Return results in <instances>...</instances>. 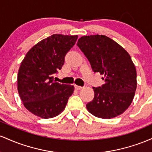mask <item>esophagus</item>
Segmentation results:
<instances>
[{
  "instance_id": "obj_1",
  "label": "esophagus",
  "mask_w": 152,
  "mask_h": 152,
  "mask_svg": "<svg viewBox=\"0 0 152 152\" xmlns=\"http://www.w3.org/2000/svg\"><path fill=\"white\" fill-rule=\"evenodd\" d=\"M75 88L76 90H81V89H83V87H81V86H79V85H75Z\"/></svg>"
}]
</instances>
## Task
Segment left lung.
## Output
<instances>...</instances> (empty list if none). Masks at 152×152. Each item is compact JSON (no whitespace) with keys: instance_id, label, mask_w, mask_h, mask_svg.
<instances>
[{"instance_id":"8db88e82","label":"left lung","mask_w":152,"mask_h":152,"mask_svg":"<svg viewBox=\"0 0 152 152\" xmlns=\"http://www.w3.org/2000/svg\"><path fill=\"white\" fill-rule=\"evenodd\" d=\"M77 45L95 72L103 75L105 84L94 88L93 100L86 105L95 116L113 118L131 105L136 89V70L131 56L121 46L104 35L82 37Z\"/></svg>"}]
</instances>
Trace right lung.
<instances>
[{
	"label": "right lung",
	"instance_id": "1",
	"mask_svg": "<svg viewBox=\"0 0 152 152\" xmlns=\"http://www.w3.org/2000/svg\"><path fill=\"white\" fill-rule=\"evenodd\" d=\"M77 37L50 36L34 46L21 62L17 77L18 94L25 108L35 115L50 118L65 108L74 86L57 83L53 75L62 69Z\"/></svg>",
	"mask_w": 152,
	"mask_h": 152
}]
</instances>
